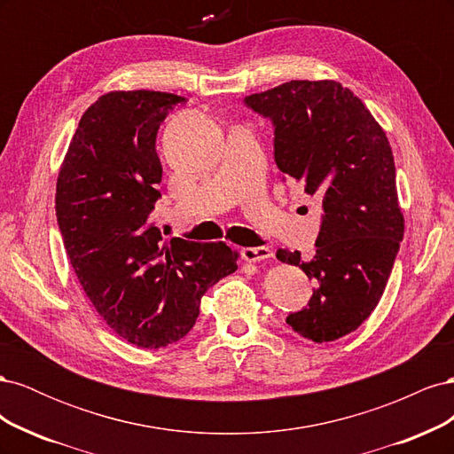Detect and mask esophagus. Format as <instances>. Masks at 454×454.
Returning <instances> with one entry per match:
<instances>
[{
	"label": "esophagus",
	"instance_id": "esophagus-1",
	"mask_svg": "<svg viewBox=\"0 0 454 454\" xmlns=\"http://www.w3.org/2000/svg\"><path fill=\"white\" fill-rule=\"evenodd\" d=\"M242 257L248 261V263H259V261H267L272 257V250L267 246H259V248H244Z\"/></svg>",
	"mask_w": 454,
	"mask_h": 454
}]
</instances>
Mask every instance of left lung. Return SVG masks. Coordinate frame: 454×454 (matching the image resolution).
I'll return each mask as SVG.
<instances>
[{
    "label": "left lung",
    "instance_id": "8db88e82",
    "mask_svg": "<svg viewBox=\"0 0 454 454\" xmlns=\"http://www.w3.org/2000/svg\"><path fill=\"white\" fill-rule=\"evenodd\" d=\"M246 104L272 121L280 172L322 199L316 255L305 263L299 252H277L318 280L309 307L286 322L314 342L345 337L379 305L403 239L387 132L333 79L287 81L246 96Z\"/></svg>",
    "mask_w": 454,
    "mask_h": 454
}]
</instances>
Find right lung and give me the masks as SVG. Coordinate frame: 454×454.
I'll return each instance as SVG.
<instances>
[{"label":"right lung","mask_w":454,"mask_h":454,"mask_svg":"<svg viewBox=\"0 0 454 454\" xmlns=\"http://www.w3.org/2000/svg\"><path fill=\"white\" fill-rule=\"evenodd\" d=\"M185 98L159 90L102 94L79 121L57 180V219L79 284L127 342L162 348L191 332L208 287L239 269L223 242L162 240L159 125Z\"/></svg>","instance_id":"obj_1"}]
</instances>
